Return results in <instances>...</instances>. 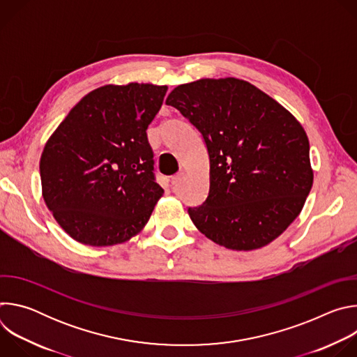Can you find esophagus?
<instances>
[{"label":"esophagus","instance_id":"34e87169","mask_svg":"<svg viewBox=\"0 0 357 357\" xmlns=\"http://www.w3.org/2000/svg\"><path fill=\"white\" fill-rule=\"evenodd\" d=\"M183 172H179V174H176V175H174L172 176V179H171V183H172V188H176L182 181H183Z\"/></svg>","mask_w":357,"mask_h":357}]
</instances>
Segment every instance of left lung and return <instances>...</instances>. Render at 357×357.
I'll return each mask as SVG.
<instances>
[{"label": "left lung", "instance_id": "1", "mask_svg": "<svg viewBox=\"0 0 357 357\" xmlns=\"http://www.w3.org/2000/svg\"><path fill=\"white\" fill-rule=\"evenodd\" d=\"M165 103L203 135L209 196L188 213L197 230L236 251L257 250L301 213L314 183L310 141L273 97L236 79H200L175 87Z\"/></svg>", "mask_w": 357, "mask_h": 357}]
</instances>
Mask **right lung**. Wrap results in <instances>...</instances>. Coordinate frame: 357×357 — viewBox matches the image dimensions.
Here are the masks:
<instances>
[{
  "label": "right lung",
  "mask_w": 357,
  "mask_h": 357,
  "mask_svg": "<svg viewBox=\"0 0 357 357\" xmlns=\"http://www.w3.org/2000/svg\"><path fill=\"white\" fill-rule=\"evenodd\" d=\"M167 86L106 84L87 93L45 144L42 196L76 241L124 243L146 225L164 189L154 179L146 128Z\"/></svg>",
  "instance_id": "right-lung-1"
}]
</instances>
